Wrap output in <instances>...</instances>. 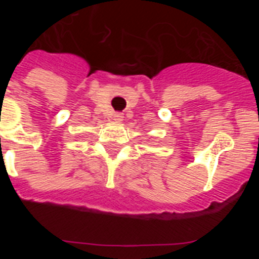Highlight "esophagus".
<instances>
[{
    "mask_svg": "<svg viewBox=\"0 0 259 259\" xmlns=\"http://www.w3.org/2000/svg\"><path fill=\"white\" fill-rule=\"evenodd\" d=\"M113 119L115 120V122H122L123 120V115L120 113H115L113 115Z\"/></svg>",
    "mask_w": 259,
    "mask_h": 259,
    "instance_id": "34e87169",
    "label": "esophagus"
}]
</instances>
